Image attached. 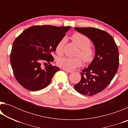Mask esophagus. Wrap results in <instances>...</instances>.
Segmentation results:
<instances>
[{
  "label": "esophagus",
  "instance_id": "esophagus-1",
  "mask_svg": "<svg viewBox=\"0 0 128 128\" xmlns=\"http://www.w3.org/2000/svg\"><path fill=\"white\" fill-rule=\"evenodd\" d=\"M62 70H64L65 72H68V73H71V72H72V71H71V70H66V69H62Z\"/></svg>",
  "mask_w": 128,
  "mask_h": 128
}]
</instances>
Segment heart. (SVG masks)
I'll return each mask as SVG.
<instances>
[{
	"label": "heart",
	"mask_w": 128,
	"mask_h": 128,
	"mask_svg": "<svg viewBox=\"0 0 128 128\" xmlns=\"http://www.w3.org/2000/svg\"><path fill=\"white\" fill-rule=\"evenodd\" d=\"M74 43L80 48L78 55H80L86 62H90L93 59L94 51L90 46V40L86 36L81 33H76L72 36ZM66 43V38H62L58 43L55 47L56 52L59 55L62 54ZM57 64L60 68L72 70L82 66V59L81 57L59 58L57 60Z\"/></svg>",
	"instance_id": "heart-1"
}]
</instances>
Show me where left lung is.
<instances>
[{"instance_id": "obj_1", "label": "left lung", "mask_w": 128, "mask_h": 128, "mask_svg": "<svg viewBox=\"0 0 128 128\" xmlns=\"http://www.w3.org/2000/svg\"><path fill=\"white\" fill-rule=\"evenodd\" d=\"M74 29L92 40L95 47V56L88 68L82 70L81 81L74 88L81 94L95 95L109 85L118 71V47L112 36L103 30L94 28Z\"/></svg>"}]
</instances>
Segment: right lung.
<instances>
[{
  "label": "right lung",
  "instance_id": "1",
  "mask_svg": "<svg viewBox=\"0 0 128 128\" xmlns=\"http://www.w3.org/2000/svg\"><path fill=\"white\" fill-rule=\"evenodd\" d=\"M69 26L36 25L22 32L16 38L10 53V64L17 81L30 91L47 87L58 66L48 65L42 68L43 62L54 61L51 53L55 51L58 43L70 29Z\"/></svg>",
  "mask_w": 128,
  "mask_h": 128
}]
</instances>
